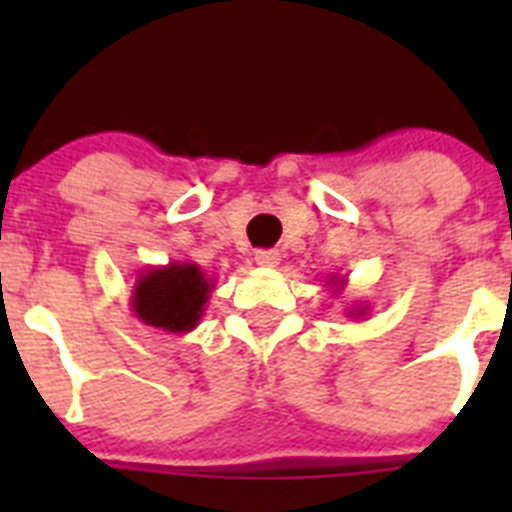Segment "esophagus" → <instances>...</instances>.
<instances>
[{"instance_id": "obj_1", "label": "esophagus", "mask_w": 512, "mask_h": 512, "mask_svg": "<svg viewBox=\"0 0 512 512\" xmlns=\"http://www.w3.org/2000/svg\"><path fill=\"white\" fill-rule=\"evenodd\" d=\"M279 251H256V264L261 269H277L279 266Z\"/></svg>"}]
</instances>
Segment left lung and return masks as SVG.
I'll list each match as a JSON object with an SVG mask.
<instances>
[{
	"label": "left lung",
	"instance_id": "left-lung-1",
	"mask_svg": "<svg viewBox=\"0 0 512 512\" xmlns=\"http://www.w3.org/2000/svg\"><path fill=\"white\" fill-rule=\"evenodd\" d=\"M346 282H348L346 277H333V274H330L328 287L333 289V295H341L343 287H346ZM366 312H369V305H356V307H351L346 315H348V318H366Z\"/></svg>",
	"mask_w": 512,
	"mask_h": 512
}]
</instances>
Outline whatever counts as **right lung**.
Listing matches in <instances>:
<instances>
[{"mask_svg": "<svg viewBox=\"0 0 512 512\" xmlns=\"http://www.w3.org/2000/svg\"><path fill=\"white\" fill-rule=\"evenodd\" d=\"M215 279L194 261H169L138 274L130 310L143 325L166 333H189L200 325Z\"/></svg>", "mask_w": 512, "mask_h": 512, "instance_id": "obj_1", "label": "right lung"}]
</instances>
